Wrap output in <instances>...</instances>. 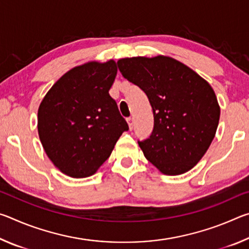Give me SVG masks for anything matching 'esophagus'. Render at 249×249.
I'll list each match as a JSON object with an SVG mask.
<instances>
[{
    "mask_svg": "<svg viewBox=\"0 0 249 249\" xmlns=\"http://www.w3.org/2000/svg\"><path fill=\"white\" fill-rule=\"evenodd\" d=\"M127 124H128L129 129L132 130L133 129V126H134V120L132 119V117H129V119H127Z\"/></svg>",
    "mask_w": 249,
    "mask_h": 249,
    "instance_id": "1",
    "label": "esophagus"
}]
</instances>
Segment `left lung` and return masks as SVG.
Instances as JSON below:
<instances>
[{
	"label": "left lung",
	"instance_id": "1",
	"mask_svg": "<svg viewBox=\"0 0 249 249\" xmlns=\"http://www.w3.org/2000/svg\"><path fill=\"white\" fill-rule=\"evenodd\" d=\"M121 73L145 92L154 113L149 138L138 142L147 160L163 175L191 170L215 136L221 109L210 83L168 56L123 58Z\"/></svg>",
	"mask_w": 249,
	"mask_h": 249
}]
</instances>
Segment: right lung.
Returning a JSON list of instances; mask_svg holds the SVG:
<instances>
[{
	"label": "right lung",
	"instance_id": "right-lung-1",
	"mask_svg": "<svg viewBox=\"0 0 249 249\" xmlns=\"http://www.w3.org/2000/svg\"><path fill=\"white\" fill-rule=\"evenodd\" d=\"M116 62L89 61L66 72L46 93L37 128L53 166L71 178H87L103 165L128 129L108 91Z\"/></svg>",
	"mask_w": 249,
	"mask_h": 249
}]
</instances>
